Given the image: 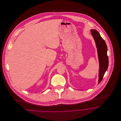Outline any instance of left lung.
<instances>
[{
    "instance_id": "8db88e82",
    "label": "left lung",
    "mask_w": 121,
    "mask_h": 121,
    "mask_svg": "<svg viewBox=\"0 0 121 121\" xmlns=\"http://www.w3.org/2000/svg\"><path fill=\"white\" fill-rule=\"evenodd\" d=\"M91 32L98 48V56L100 63L98 80V84H99L102 80L108 66V58L107 55L108 48L105 41L97 30L92 29Z\"/></svg>"
}]
</instances>
